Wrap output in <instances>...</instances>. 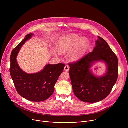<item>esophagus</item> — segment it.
I'll use <instances>...</instances> for the list:
<instances>
[{"label":"esophagus","instance_id":"1","mask_svg":"<svg viewBox=\"0 0 128 128\" xmlns=\"http://www.w3.org/2000/svg\"><path fill=\"white\" fill-rule=\"evenodd\" d=\"M64 70L65 71H68L69 70V67L68 65H65V66L64 67Z\"/></svg>","mask_w":128,"mask_h":128}]
</instances>
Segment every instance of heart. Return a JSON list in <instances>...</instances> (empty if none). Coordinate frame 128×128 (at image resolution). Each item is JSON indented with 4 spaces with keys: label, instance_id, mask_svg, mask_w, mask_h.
<instances>
[{
    "label": "heart",
    "instance_id": "1",
    "mask_svg": "<svg viewBox=\"0 0 128 128\" xmlns=\"http://www.w3.org/2000/svg\"><path fill=\"white\" fill-rule=\"evenodd\" d=\"M90 47L88 39L76 34H68L62 36L57 42L56 48L60 53L69 52L68 58L76 62L80 60Z\"/></svg>",
    "mask_w": 128,
    "mask_h": 128
}]
</instances>
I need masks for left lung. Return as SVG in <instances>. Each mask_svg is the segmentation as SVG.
I'll use <instances>...</instances> for the list:
<instances>
[{"label": "left lung", "mask_w": 128, "mask_h": 128, "mask_svg": "<svg viewBox=\"0 0 128 128\" xmlns=\"http://www.w3.org/2000/svg\"><path fill=\"white\" fill-rule=\"evenodd\" d=\"M96 46L79 61L69 64V74L74 95L82 101L96 103L110 94L118 77V62L107 42L98 36ZM104 62L106 71L101 76L95 75L90 68L95 63Z\"/></svg>", "instance_id": "1"}]
</instances>
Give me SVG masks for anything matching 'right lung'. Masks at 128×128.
Returning a JSON list of instances; mask_svg holds the SVG:
<instances>
[{"mask_svg": "<svg viewBox=\"0 0 128 128\" xmlns=\"http://www.w3.org/2000/svg\"><path fill=\"white\" fill-rule=\"evenodd\" d=\"M34 35L27 34L12 51L10 55V74L18 93L25 99L34 102L48 99L54 93V85L63 72L65 65L46 64L40 71L29 74L18 63L16 57L22 46Z\"/></svg>", "mask_w": 128, "mask_h": 128, "instance_id": "obj_1", "label": "right lung"}]
</instances>
